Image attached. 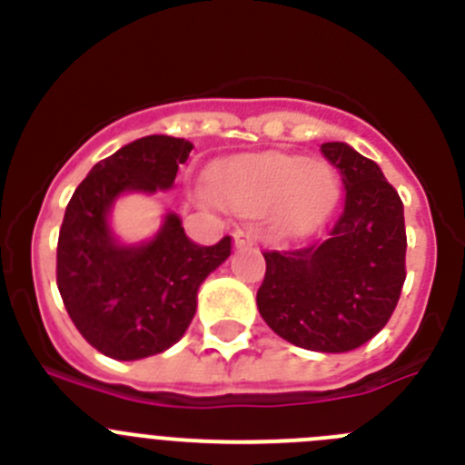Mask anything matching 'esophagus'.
<instances>
[{
    "mask_svg": "<svg viewBox=\"0 0 465 465\" xmlns=\"http://www.w3.org/2000/svg\"><path fill=\"white\" fill-rule=\"evenodd\" d=\"M256 244V232L252 228L235 230V246L237 249H246V246Z\"/></svg>",
    "mask_w": 465,
    "mask_h": 465,
    "instance_id": "1",
    "label": "esophagus"
}]
</instances>
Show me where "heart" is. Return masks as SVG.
Masks as SVG:
<instances>
[{
  "label": "heart",
  "instance_id": "heart-1",
  "mask_svg": "<svg viewBox=\"0 0 465 465\" xmlns=\"http://www.w3.org/2000/svg\"><path fill=\"white\" fill-rule=\"evenodd\" d=\"M213 186L237 212L272 209L274 228L283 235L319 228L340 197V179L328 163L279 151L225 160L213 170Z\"/></svg>",
  "mask_w": 465,
  "mask_h": 465
}]
</instances>
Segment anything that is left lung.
Wrapping results in <instances>:
<instances>
[{"label": "left lung", "mask_w": 465, "mask_h": 465, "mask_svg": "<svg viewBox=\"0 0 465 465\" xmlns=\"http://www.w3.org/2000/svg\"><path fill=\"white\" fill-rule=\"evenodd\" d=\"M342 174L344 209L328 240L265 252L258 312L295 347L342 354L386 326L405 283V216L380 165L349 143H322Z\"/></svg>", "instance_id": "8db88e82"}]
</instances>
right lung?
Listing matches in <instances>:
<instances>
[{"label": "right lung", "mask_w": 465, "mask_h": 465, "mask_svg": "<svg viewBox=\"0 0 465 465\" xmlns=\"http://www.w3.org/2000/svg\"><path fill=\"white\" fill-rule=\"evenodd\" d=\"M193 143L151 134L127 143L90 170L64 212L57 237V289L85 342L109 359L160 354L183 338L197 289L230 256L232 242L200 246L167 213L153 240L118 244L109 212L123 193L172 188Z\"/></svg>", "instance_id": "1"}]
</instances>
